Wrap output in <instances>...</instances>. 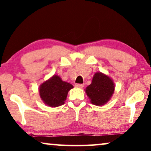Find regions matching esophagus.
Masks as SVG:
<instances>
[{"instance_id":"esophagus-1","label":"esophagus","mask_w":151,"mask_h":151,"mask_svg":"<svg viewBox=\"0 0 151 151\" xmlns=\"http://www.w3.org/2000/svg\"><path fill=\"white\" fill-rule=\"evenodd\" d=\"M84 86V84H75V86L76 87H78V88H83Z\"/></svg>"}]
</instances>
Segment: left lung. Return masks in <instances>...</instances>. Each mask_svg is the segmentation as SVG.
I'll return each mask as SVG.
<instances>
[{
  "instance_id": "8db88e82",
  "label": "left lung",
  "mask_w": 151,
  "mask_h": 151,
  "mask_svg": "<svg viewBox=\"0 0 151 151\" xmlns=\"http://www.w3.org/2000/svg\"><path fill=\"white\" fill-rule=\"evenodd\" d=\"M114 89L115 84L112 78L101 72H96L85 92L92 104L102 106L110 101Z\"/></svg>"
}]
</instances>
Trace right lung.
<instances>
[{
	"label": "right lung",
	"instance_id": "add662e5",
	"mask_svg": "<svg viewBox=\"0 0 151 151\" xmlns=\"http://www.w3.org/2000/svg\"><path fill=\"white\" fill-rule=\"evenodd\" d=\"M73 88V85L63 81L60 76L54 75L39 86V96L45 105L56 108L65 104L68 92Z\"/></svg>",
	"mask_w": 151,
	"mask_h": 151
}]
</instances>
